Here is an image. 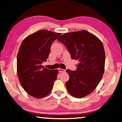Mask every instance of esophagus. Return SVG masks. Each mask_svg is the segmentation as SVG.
Here are the masks:
<instances>
[{"label":"esophagus","mask_w":122,"mask_h":122,"mask_svg":"<svg viewBox=\"0 0 122 122\" xmlns=\"http://www.w3.org/2000/svg\"><path fill=\"white\" fill-rule=\"evenodd\" d=\"M58 70L60 72H65V70L62 69H61V68H59V69H58Z\"/></svg>","instance_id":"34e87169"}]
</instances>
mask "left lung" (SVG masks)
Returning a JSON list of instances; mask_svg holds the SVG:
<instances>
[{"label":"left lung","instance_id":"obj_1","mask_svg":"<svg viewBox=\"0 0 122 122\" xmlns=\"http://www.w3.org/2000/svg\"><path fill=\"white\" fill-rule=\"evenodd\" d=\"M65 45L72 59L79 64L76 71L68 69V92L81 98L95 90L104 72L105 55L103 43L93 34L82 30L66 33L57 39Z\"/></svg>","mask_w":122,"mask_h":122}]
</instances>
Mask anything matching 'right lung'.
Here are the masks:
<instances>
[{
  "mask_svg": "<svg viewBox=\"0 0 122 122\" xmlns=\"http://www.w3.org/2000/svg\"><path fill=\"white\" fill-rule=\"evenodd\" d=\"M61 33L40 30L27 36L21 43L17 55L19 82L28 94L42 98L50 93L58 71L42 65L46 61L52 42Z\"/></svg>",
  "mask_w": 122,
  "mask_h": 122,
  "instance_id": "1",
  "label": "right lung"
}]
</instances>
